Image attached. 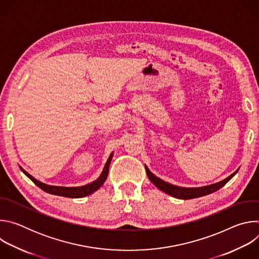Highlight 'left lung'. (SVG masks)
I'll return each mask as SVG.
<instances>
[{
    "mask_svg": "<svg viewBox=\"0 0 259 259\" xmlns=\"http://www.w3.org/2000/svg\"><path fill=\"white\" fill-rule=\"evenodd\" d=\"M145 170H146V174L149 179L155 184V186L162 192H164L165 194H168L174 198L177 199H181V200H189V199H195V198H199V197H203L209 194H212L216 191H218L219 189L223 188L224 186H226V183L229 182L235 175L236 173L239 171L236 170L233 174H231L229 177H227L226 179L221 180L219 182L210 184V186H206V187H200V188H181V187H177V186H173L171 183H168L166 181H164L163 179L157 177L155 174H153L150 169L145 166Z\"/></svg>",
    "mask_w": 259,
    "mask_h": 259,
    "instance_id": "left-lung-1",
    "label": "left lung"
}]
</instances>
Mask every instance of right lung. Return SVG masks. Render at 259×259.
Instances as JSON below:
<instances>
[{"label": "right lung", "instance_id": "obj_1", "mask_svg": "<svg viewBox=\"0 0 259 259\" xmlns=\"http://www.w3.org/2000/svg\"><path fill=\"white\" fill-rule=\"evenodd\" d=\"M113 156H114L113 153L109 155V157H108V159H107V161H106V163H105V165L103 167V170H102L100 176L96 180L86 184V186H82V187L67 188V187L49 186V184L43 183V182L39 181L38 179H35L29 173H27L24 169H22L20 166L19 167H20L21 171L35 184V186H38L40 189H42L46 193H49V194H52V195H55V196L67 197V198H83V197L89 196V195L93 194L94 192H96L102 186V184L104 183V181L106 180L107 174H108V168H109L110 162H112Z\"/></svg>", "mask_w": 259, "mask_h": 259}]
</instances>
